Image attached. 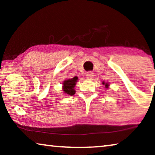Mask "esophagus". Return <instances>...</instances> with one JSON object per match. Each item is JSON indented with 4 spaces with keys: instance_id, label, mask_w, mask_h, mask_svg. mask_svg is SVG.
<instances>
[{
    "instance_id": "esophagus-1",
    "label": "esophagus",
    "mask_w": 155,
    "mask_h": 155,
    "mask_svg": "<svg viewBox=\"0 0 155 155\" xmlns=\"http://www.w3.org/2000/svg\"><path fill=\"white\" fill-rule=\"evenodd\" d=\"M94 77V73L92 72H89L87 73L86 74V78H87L89 80H91Z\"/></svg>"
}]
</instances>
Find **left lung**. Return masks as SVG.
Wrapping results in <instances>:
<instances>
[{
	"instance_id": "8db88e82",
	"label": "left lung",
	"mask_w": 155,
	"mask_h": 155,
	"mask_svg": "<svg viewBox=\"0 0 155 155\" xmlns=\"http://www.w3.org/2000/svg\"><path fill=\"white\" fill-rule=\"evenodd\" d=\"M103 85H104V87H105L106 88H109V83H105V82H104V81H103Z\"/></svg>"
}]
</instances>
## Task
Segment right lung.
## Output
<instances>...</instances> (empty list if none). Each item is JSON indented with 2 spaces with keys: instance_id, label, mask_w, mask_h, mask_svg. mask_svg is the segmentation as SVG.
Instances as JSON below:
<instances>
[{
  "instance_id": "right-lung-1",
  "label": "right lung",
  "mask_w": 155,
  "mask_h": 155,
  "mask_svg": "<svg viewBox=\"0 0 155 155\" xmlns=\"http://www.w3.org/2000/svg\"><path fill=\"white\" fill-rule=\"evenodd\" d=\"M78 77H74L72 78H68L65 80L63 82L62 90L64 91V93L68 94L70 96H73L75 94L76 91L74 90V87L76 84L77 83Z\"/></svg>"
}]
</instances>
